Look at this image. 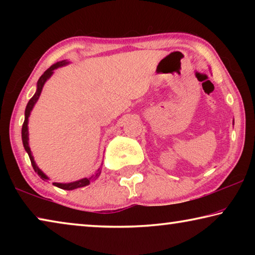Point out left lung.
Masks as SVG:
<instances>
[{"mask_svg": "<svg viewBox=\"0 0 255 255\" xmlns=\"http://www.w3.org/2000/svg\"><path fill=\"white\" fill-rule=\"evenodd\" d=\"M233 125H234V120H233Z\"/></svg>", "mask_w": 255, "mask_h": 255, "instance_id": "obj_1", "label": "left lung"}]
</instances>
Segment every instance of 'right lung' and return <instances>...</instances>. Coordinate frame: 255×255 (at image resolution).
Wrapping results in <instances>:
<instances>
[{
  "label": "right lung",
  "mask_w": 255,
  "mask_h": 255,
  "mask_svg": "<svg viewBox=\"0 0 255 255\" xmlns=\"http://www.w3.org/2000/svg\"><path fill=\"white\" fill-rule=\"evenodd\" d=\"M67 64H70L68 60H60V62L55 63L54 65H51L48 70H47L44 74H42L39 80L37 82V90H36V93L33 94V97L30 99L27 107H25V111H24V122L22 125V130H21V136H22V143H23V147L25 149V152L28 153L29 155V158L30 161H31L32 164V167L36 173L40 176V178L46 181V180H49L48 176H47L44 172H42L38 165L34 162V158L32 156V153H31V149H30V146H29V129H28V124H29V117H30V114H31V111L33 109L34 105H36L38 99H39L41 91H42V88H44L45 83L47 82V80H49V77L54 74V71L57 70L58 67H62V66H66ZM101 173V170L99 169L96 173H94L92 176H90V178H83V179H80L77 181H73V182L70 183H58V182H53V184L55 187L60 188L63 190H74L77 188H82V187H85V185H89L91 182H93L94 180H97L99 178V175Z\"/></svg>",
  "instance_id": "right-lung-1"
}]
</instances>
